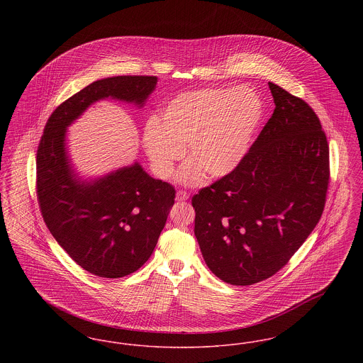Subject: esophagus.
Listing matches in <instances>:
<instances>
[{
    "label": "esophagus",
    "mask_w": 363,
    "mask_h": 363,
    "mask_svg": "<svg viewBox=\"0 0 363 363\" xmlns=\"http://www.w3.org/2000/svg\"><path fill=\"white\" fill-rule=\"evenodd\" d=\"M189 199V193L185 190H178L177 191V200L178 201H186Z\"/></svg>",
    "instance_id": "obj_1"
}]
</instances>
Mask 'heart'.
I'll use <instances>...</instances> for the list:
<instances>
[{
  "mask_svg": "<svg viewBox=\"0 0 363 363\" xmlns=\"http://www.w3.org/2000/svg\"><path fill=\"white\" fill-rule=\"evenodd\" d=\"M261 118L259 95L247 88H203L181 94L166 104L143 133V147L160 178H169L184 156L190 160L179 179L199 185L204 175L233 173L246 155Z\"/></svg>",
  "mask_w": 363,
  "mask_h": 363,
  "instance_id": "b5f03b06",
  "label": "heart"
}]
</instances>
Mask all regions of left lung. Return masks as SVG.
<instances>
[{"mask_svg":"<svg viewBox=\"0 0 363 363\" xmlns=\"http://www.w3.org/2000/svg\"><path fill=\"white\" fill-rule=\"evenodd\" d=\"M275 110L240 166L191 197L208 268L234 286L275 275L318 223L329 147L309 104L268 83Z\"/></svg>","mask_w":363,"mask_h":363,"instance_id":"8db88e82","label":"left lung"}]
</instances>
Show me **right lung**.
<instances>
[{
    "label": "right lung",
    "mask_w": 363,
    "mask_h": 363,
    "mask_svg": "<svg viewBox=\"0 0 363 363\" xmlns=\"http://www.w3.org/2000/svg\"><path fill=\"white\" fill-rule=\"evenodd\" d=\"M156 83V76L94 82L52 111L38 147L36 194L43 220L70 259L96 277L130 275L151 257L175 189L138 162L92 181L80 179L67 151V128L107 98L141 107Z\"/></svg>",
    "instance_id": "1"
}]
</instances>
